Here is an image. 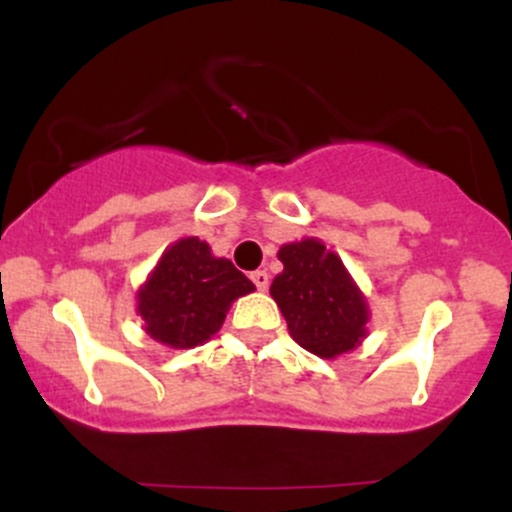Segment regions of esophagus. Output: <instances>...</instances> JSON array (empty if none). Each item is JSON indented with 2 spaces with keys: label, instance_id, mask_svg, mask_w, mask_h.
Returning a JSON list of instances; mask_svg holds the SVG:
<instances>
[{
  "label": "esophagus",
  "instance_id": "obj_1",
  "mask_svg": "<svg viewBox=\"0 0 512 512\" xmlns=\"http://www.w3.org/2000/svg\"><path fill=\"white\" fill-rule=\"evenodd\" d=\"M252 284L257 286V291H267L269 289V274L264 269H257V272L250 274Z\"/></svg>",
  "mask_w": 512,
  "mask_h": 512
}]
</instances>
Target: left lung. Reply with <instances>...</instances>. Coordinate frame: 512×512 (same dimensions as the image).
Wrapping results in <instances>:
<instances>
[{"label": "left lung", "mask_w": 512, "mask_h": 512, "mask_svg": "<svg viewBox=\"0 0 512 512\" xmlns=\"http://www.w3.org/2000/svg\"><path fill=\"white\" fill-rule=\"evenodd\" d=\"M284 272L272 281V298L291 337L305 351L334 358L356 349L368 330V303L344 262L317 238L281 245Z\"/></svg>", "instance_id": "1"}]
</instances>
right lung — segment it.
Wrapping results in <instances>:
<instances>
[{
    "instance_id": "obj_1",
    "label": "right lung",
    "mask_w": 512,
    "mask_h": 512,
    "mask_svg": "<svg viewBox=\"0 0 512 512\" xmlns=\"http://www.w3.org/2000/svg\"><path fill=\"white\" fill-rule=\"evenodd\" d=\"M255 291V284L226 257H214L199 238H180L137 291V313L156 342L173 349H192L221 330L236 298Z\"/></svg>"
}]
</instances>
